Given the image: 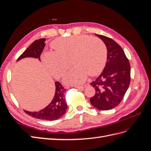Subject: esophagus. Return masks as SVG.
<instances>
[{
  "mask_svg": "<svg viewBox=\"0 0 151 151\" xmlns=\"http://www.w3.org/2000/svg\"><path fill=\"white\" fill-rule=\"evenodd\" d=\"M86 87V85H83V86H75V88H77V89H84Z\"/></svg>",
  "mask_w": 151,
  "mask_h": 151,
  "instance_id": "1",
  "label": "esophagus"
}]
</instances>
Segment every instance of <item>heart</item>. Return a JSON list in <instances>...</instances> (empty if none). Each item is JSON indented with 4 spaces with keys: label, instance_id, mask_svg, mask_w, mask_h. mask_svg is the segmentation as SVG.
<instances>
[{
    "label": "heart",
    "instance_id": "obj_1",
    "mask_svg": "<svg viewBox=\"0 0 151 151\" xmlns=\"http://www.w3.org/2000/svg\"><path fill=\"white\" fill-rule=\"evenodd\" d=\"M52 45L55 51L45 52L42 60L55 77L60 78L64 75L70 65V61L77 66L72 68L63 79L67 84H82L88 74L98 75L106 62L107 47L98 37L74 35L58 38Z\"/></svg>",
    "mask_w": 151,
    "mask_h": 151
}]
</instances>
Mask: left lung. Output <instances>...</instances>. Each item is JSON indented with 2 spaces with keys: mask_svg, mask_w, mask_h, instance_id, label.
I'll list each match as a JSON object with an SVG mask.
<instances>
[{
  "mask_svg": "<svg viewBox=\"0 0 151 151\" xmlns=\"http://www.w3.org/2000/svg\"><path fill=\"white\" fill-rule=\"evenodd\" d=\"M107 47V62L103 71L91 85L95 94L90 98L94 107L109 110L120 103L130 83V65L122 48L113 40L96 34Z\"/></svg>",
  "mask_w": 151,
  "mask_h": 151,
  "instance_id": "8db88e82",
  "label": "left lung"
}]
</instances>
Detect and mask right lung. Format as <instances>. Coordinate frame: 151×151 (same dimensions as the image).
<instances>
[{"label":"right lung","mask_w":151,"mask_h":151,"mask_svg":"<svg viewBox=\"0 0 151 151\" xmlns=\"http://www.w3.org/2000/svg\"><path fill=\"white\" fill-rule=\"evenodd\" d=\"M46 39L42 38L36 40L29 48H27L17 58V60L25 57L38 58L42 53L45 46ZM66 89L59 82L55 83V93L52 102L49 105L38 112H29L24 110L28 115L43 120H55L62 117L65 113L67 104L65 98Z\"/></svg>","instance_id":"1"}]
</instances>
